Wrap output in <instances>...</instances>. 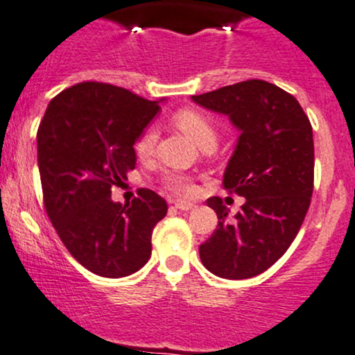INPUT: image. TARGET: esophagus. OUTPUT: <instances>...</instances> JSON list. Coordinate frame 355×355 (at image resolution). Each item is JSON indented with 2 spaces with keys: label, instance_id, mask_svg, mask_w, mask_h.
Wrapping results in <instances>:
<instances>
[{
  "label": "esophagus",
  "instance_id": "1",
  "mask_svg": "<svg viewBox=\"0 0 355 355\" xmlns=\"http://www.w3.org/2000/svg\"><path fill=\"white\" fill-rule=\"evenodd\" d=\"M173 205L177 207L178 210H190L193 207L192 202H187V200H175Z\"/></svg>",
  "mask_w": 355,
  "mask_h": 355
}]
</instances>
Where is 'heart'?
Segmentation results:
<instances>
[{
  "instance_id": "obj_1",
  "label": "heart",
  "mask_w": 355,
  "mask_h": 355,
  "mask_svg": "<svg viewBox=\"0 0 355 355\" xmlns=\"http://www.w3.org/2000/svg\"><path fill=\"white\" fill-rule=\"evenodd\" d=\"M173 121L177 123V126L182 131H185L198 146L204 148V150H210V148L216 146L217 136H219V130H217V124L207 112L198 111V109H180L177 114L173 116ZM158 141V130L155 126H148L139 133L138 138L135 141V151L139 158H146L153 153L155 145ZM165 187L171 190L177 196H193L197 190L196 184H193L192 178L189 175L178 173V171H171L165 177Z\"/></svg>"
}]
</instances>
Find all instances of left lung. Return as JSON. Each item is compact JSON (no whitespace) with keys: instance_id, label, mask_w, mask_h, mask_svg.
<instances>
[{"instance_id":"obj_1","label":"left lung","mask_w":355,"mask_h":355,"mask_svg":"<svg viewBox=\"0 0 355 355\" xmlns=\"http://www.w3.org/2000/svg\"><path fill=\"white\" fill-rule=\"evenodd\" d=\"M192 99L227 114L241 131L224 187L246 198L232 219L220 197L207 198L219 224L198 248L200 259L220 278H252L285 254L309 212L315 166L310 119L293 96L259 79Z\"/></svg>"}]
</instances>
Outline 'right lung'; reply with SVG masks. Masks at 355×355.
I'll list each match as a JSON object with an SVG mask.
<instances>
[{
	"label": "right lung",
	"instance_id": "add662e5",
	"mask_svg": "<svg viewBox=\"0 0 355 355\" xmlns=\"http://www.w3.org/2000/svg\"><path fill=\"white\" fill-rule=\"evenodd\" d=\"M158 103L104 83H80L50 101L37 131L44 205L58 237L85 270L104 278L133 275L151 256L165 198L139 189L131 204L111 187L135 170V141Z\"/></svg>",
	"mask_w": 355,
	"mask_h": 355
}]
</instances>
